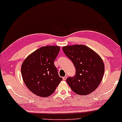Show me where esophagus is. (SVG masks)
<instances>
[{
    "instance_id": "esophagus-1",
    "label": "esophagus",
    "mask_w": 122,
    "mask_h": 122,
    "mask_svg": "<svg viewBox=\"0 0 122 122\" xmlns=\"http://www.w3.org/2000/svg\"><path fill=\"white\" fill-rule=\"evenodd\" d=\"M67 78H68V76H67V75L65 76H64V77H62V79H63V80H66Z\"/></svg>"
}]
</instances>
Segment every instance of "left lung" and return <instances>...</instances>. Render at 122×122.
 Masks as SVG:
<instances>
[{"instance_id":"8db88e82","label":"left lung","mask_w":122,"mask_h":122,"mask_svg":"<svg viewBox=\"0 0 122 122\" xmlns=\"http://www.w3.org/2000/svg\"><path fill=\"white\" fill-rule=\"evenodd\" d=\"M62 49L76 70L73 77L66 79L72 90L81 95L94 91L101 82L104 73V64L100 56L84 45L65 46Z\"/></svg>"}]
</instances>
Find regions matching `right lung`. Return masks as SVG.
<instances>
[{
  "instance_id": "add662e5",
  "label": "right lung",
  "mask_w": 122,
  "mask_h": 122,
  "mask_svg": "<svg viewBox=\"0 0 122 122\" xmlns=\"http://www.w3.org/2000/svg\"><path fill=\"white\" fill-rule=\"evenodd\" d=\"M60 50L58 46H42L29 54L22 62V79L34 94L42 97L49 96L62 80L54 64Z\"/></svg>"
}]
</instances>
